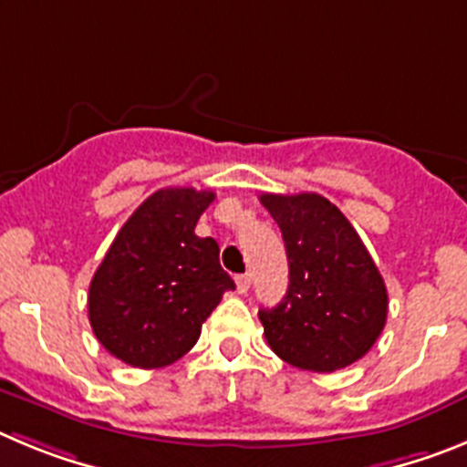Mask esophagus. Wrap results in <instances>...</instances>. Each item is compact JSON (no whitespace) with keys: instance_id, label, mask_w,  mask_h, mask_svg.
I'll return each mask as SVG.
<instances>
[{"instance_id":"obj_1","label":"esophagus","mask_w":467,"mask_h":467,"mask_svg":"<svg viewBox=\"0 0 467 467\" xmlns=\"http://www.w3.org/2000/svg\"><path fill=\"white\" fill-rule=\"evenodd\" d=\"M249 288H251V275H239L237 276V291L249 293Z\"/></svg>"}]
</instances>
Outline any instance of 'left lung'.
<instances>
[{"instance_id":"obj_1","label":"left lung","mask_w":467,"mask_h":467,"mask_svg":"<svg viewBox=\"0 0 467 467\" xmlns=\"http://www.w3.org/2000/svg\"><path fill=\"white\" fill-rule=\"evenodd\" d=\"M288 255V291L260 309L265 339L285 363L335 372L368 354L384 330L389 293L347 216L317 192H263Z\"/></svg>"}]
</instances>
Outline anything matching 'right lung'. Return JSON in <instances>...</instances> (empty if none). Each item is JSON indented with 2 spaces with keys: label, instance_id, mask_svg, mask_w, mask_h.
Instances as JSON below:
<instances>
[{
  "label": "right lung",
  "instance_id": "right-lung-1",
  "mask_svg": "<svg viewBox=\"0 0 467 467\" xmlns=\"http://www.w3.org/2000/svg\"><path fill=\"white\" fill-rule=\"evenodd\" d=\"M212 191L162 188L146 197L109 246L88 291V317L109 354L132 368H165L188 354L234 281L218 244L195 225Z\"/></svg>",
  "mask_w": 467,
  "mask_h": 467
}]
</instances>
